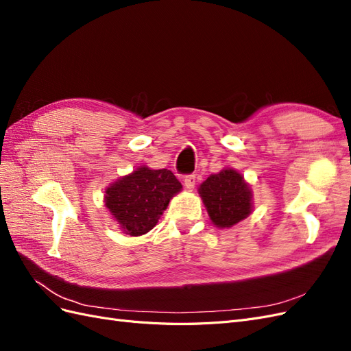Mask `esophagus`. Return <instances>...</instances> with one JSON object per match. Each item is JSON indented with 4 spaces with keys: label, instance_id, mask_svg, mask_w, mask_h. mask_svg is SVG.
Returning <instances> with one entry per match:
<instances>
[{
    "label": "esophagus",
    "instance_id": "obj_1",
    "mask_svg": "<svg viewBox=\"0 0 351 351\" xmlns=\"http://www.w3.org/2000/svg\"><path fill=\"white\" fill-rule=\"evenodd\" d=\"M195 184H196V176L195 174H190V176L184 177V186H186V189L192 190L195 187Z\"/></svg>",
    "mask_w": 351,
    "mask_h": 351
}]
</instances>
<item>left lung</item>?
<instances>
[{"label":"left lung","mask_w":351,"mask_h":351,"mask_svg":"<svg viewBox=\"0 0 351 351\" xmlns=\"http://www.w3.org/2000/svg\"><path fill=\"white\" fill-rule=\"evenodd\" d=\"M197 192L217 228H231L253 210L252 187L234 168L226 167L219 173L210 174Z\"/></svg>","instance_id":"obj_1"}]
</instances>
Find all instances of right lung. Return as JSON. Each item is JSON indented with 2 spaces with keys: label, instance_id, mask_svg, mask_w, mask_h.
Returning <instances> with one entry per match:
<instances>
[{
  "label": "right lung",
  "instance_id": "1",
  "mask_svg": "<svg viewBox=\"0 0 351 351\" xmlns=\"http://www.w3.org/2000/svg\"><path fill=\"white\" fill-rule=\"evenodd\" d=\"M182 189L169 169L141 165L110 183L105 189L104 204L124 234L139 237L156 226L169 200Z\"/></svg>",
  "mask_w": 351,
  "mask_h": 351
}]
</instances>
